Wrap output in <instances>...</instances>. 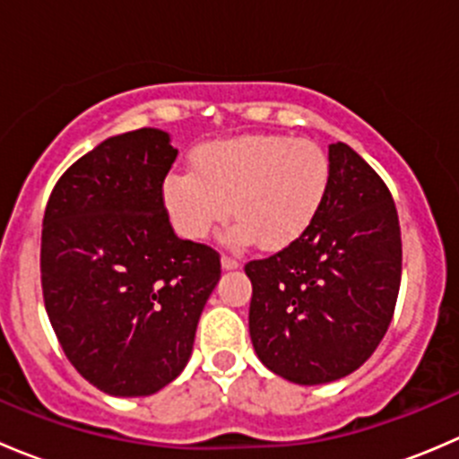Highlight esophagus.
Returning a JSON list of instances; mask_svg holds the SVG:
<instances>
[{
    "mask_svg": "<svg viewBox=\"0 0 459 459\" xmlns=\"http://www.w3.org/2000/svg\"><path fill=\"white\" fill-rule=\"evenodd\" d=\"M242 266V262L230 255H221V268H226V271H233V268H239Z\"/></svg>",
    "mask_w": 459,
    "mask_h": 459,
    "instance_id": "obj_1",
    "label": "esophagus"
}]
</instances>
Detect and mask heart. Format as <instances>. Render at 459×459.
Returning a JSON list of instances; mask_svg holds the SVG:
<instances>
[{
	"label": "heart",
	"mask_w": 459,
	"mask_h": 459,
	"mask_svg": "<svg viewBox=\"0 0 459 459\" xmlns=\"http://www.w3.org/2000/svg\"><path fill=\"white\" fill-rule=\"evenodd\" d=\"M326 151L307 137L242 135L197 148L191 173L164 182V206L175 229L204 239L233 211L235 242L280 248L317 220L331 191Z\"/></svg>",
	"instance_id": "obj_1"
}]
</instances>
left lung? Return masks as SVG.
<instances>
[{"mask_svg": "<svg viewBox=\"0 0 459 459\" xmlns=\"http://www.w3.org/2000/svg\"><path fill=\"white\" fill-rule=\"evenodd\" d=\"M333 179L317 220L295 242L244 266L248 331L264 367L326 384L362 367L382 342L402 277L395 202L344 142L328 146Z\"/></svg>", "mask_w": 459, "mask_h": 459, "instance_id": "8db88e82", "label": "left lung"}]
</instances>
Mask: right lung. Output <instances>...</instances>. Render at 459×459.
Wrapping results in <instances>:
<instances>
[{"label":"right lung","instance_id":"obj_1","mask_svg":"<svg viewBox=\"0 0 459 459\" xmlns=\"http://www.w3.org/2000/svg\"><path fill=\"white\" fill-rule=\"evenodd\" d=\"M175 157L157 128L108 137L46 204V313L77 373L108 395H152L184 371L221 275L220 253L169 221L161 186Z\"/></svg>","mask_w":459,"mask_h":459}]
</instances>
